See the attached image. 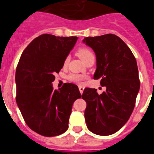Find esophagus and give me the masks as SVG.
<instances>
[{"instance_id":"esophagus-1","label":"esophagus","mask_w":154,"mask_h":154,"mask_svg":"<svg viewBox=\"0 0 154 154\" xmlns=\"http://www.w3.org/2000/svg\"><path fill=\"white\" fill-rule=\"evenodd\" d=\"M79 90H80V94H83V90H84V87L82 86H79Z\"/></svg>"}]
</instances>
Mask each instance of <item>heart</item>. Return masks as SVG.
I'll list each match as a JSON object with an SVG mask.
<instances>
[{
	"instance_id": "1",
	"label": "heart",
	"mask_w": 154,
	"mask_h": 154,
	"mask_svg": "<svg viewBox=\"0 0 154 154\" xmlns=\"http://www.w3.org/2000/svg\"><path fill=\"white\" fill-rule=\"evenodd\" d=\"M77 54L82 60H83L84 63H86L88 59L91 58V57H94V54L91 52V50H89L87 48H80L78 51H77ZM70 57L69 56H67V57L65 58L64 63H63V66H66L68 65V62H69ZM86 76L83 75V74H71L69 76H68V80L70 81L73 82V83H77V84H80L82 83V82L84 80L86 79Z\"/></svg>"
}]
</instances>
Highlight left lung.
I'll list each match as a JSON object with an SVG mask.
<instances>
[{
	"label": "left lung",
	"mask_w": 154,
	"mask_h": 154,
	"mask_svg": "<svg viewBox=\"0 0 154 154\" xmlns=\"http://www.w3.org/2000/svg\"><path fill=\"white\" fill-rule=\"evenodd\" d=\"M83 42L95 53L94 79H100L106 88L100 94L95 88L83 91L86 125L93 133L109 136L120 130L133 111L140 88L137 63L128 46L114 34L86 37Z\"/></svg>",
	"instance_id": "1"
}]
</instances>
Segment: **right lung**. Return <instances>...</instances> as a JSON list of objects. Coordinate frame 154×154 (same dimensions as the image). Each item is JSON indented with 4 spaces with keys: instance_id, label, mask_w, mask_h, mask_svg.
I'll return each mask as SVG.
<instances>
[{
    "instance_id": "1",
    "label": "right lung",
    "mask_w": 154,
    "mask_h": 154,
    "mask_svg": "<svg viewBox=\"0 0 154 154\" xmlns=\"http://www.w3.org/2000/svg\"><path fill=\"white\" fill-rule=\"evenodd\" d=\"M77 36L42 34L23 51L15 72L16 103L26 124L48 137L59 136L68 128L74 102L81 97L77 86L65 83L54 90V74L74 48Z\"/></svg>"
}]
</instances>
